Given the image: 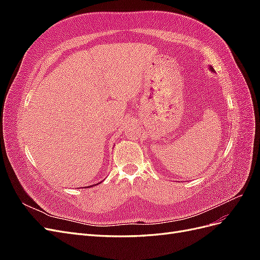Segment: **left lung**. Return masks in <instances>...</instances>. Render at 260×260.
<instances>
[{"instance_id": "8db88e82", "label": "left lung", "mask_w": 260, "mask_h": 260, "mask_svg": "<svg viewBox=\"0 0 260 260\" xmlns=\"http://www.w3.org/2000/svg\"><path fill=\"white\" fill-rule=\"evenodd\" d=\"M210 69H212V67H210Z\"/></svg>"}]
</instances>
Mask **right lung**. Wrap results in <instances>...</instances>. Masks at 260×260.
<instances>
[{
	"label": "right lung",
	"mask_w": 260,
	"mask_h": 260,
	"mask_svg": "<svg viewBox=\"0 0 260 260\" xmlns=\"http://www.w3.org/2000/svg\"><path fill=\"white\" fill-rule=\"evenodd\" d=\"M94 186H95V184H94Z\"/></svg>",
	"instance_id": "obj_1"
}]
</instances>
